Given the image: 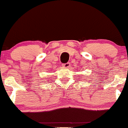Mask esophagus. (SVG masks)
Returning <instances> with one entry per match:
<instances>
[{"instance_id":"34e87169","label":"esophagus","mask_w":128,"mask_h":128,"mask_svg":"<svg viewBox=\"0 0 128 128\" xmlns=\"http://www.w3.org/2000/svg\"><path fill=\"white\" fill-rule=\"evenodd\" d=\"M62 66H63L64 68H68L70 67V63H65V64H63Z\"/></svg>"}]
</instances>
